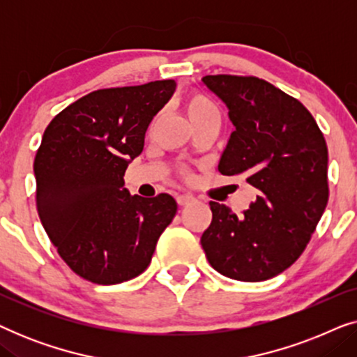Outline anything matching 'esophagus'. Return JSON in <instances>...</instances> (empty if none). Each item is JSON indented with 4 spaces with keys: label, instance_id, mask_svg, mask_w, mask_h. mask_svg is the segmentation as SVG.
Returning a JSON list of instances; mask_svg holds the SVG:
<instances>
[{
    "label": "esophagus",
    "instance_id": "1",
    "mask_svg": "<svg viewBox=\"0 0 357 357\" xmlns=\"http://www.w3.org/2000/svg\"><path fill=\"white\" fill-rule=\"evenodd\" d=\"M195 202V198L192 195H177V203L180 206H187V204H192Z\"/></svg>",
    "mask_w": 357,
    "mask_h": 357
}]
</instances>
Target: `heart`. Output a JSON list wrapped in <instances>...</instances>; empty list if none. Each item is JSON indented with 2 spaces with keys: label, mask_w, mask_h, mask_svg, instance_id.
<instances>
[{
  "label": "heart",
  "mask_w": 357,
  "mask_h": 357,
  "mask_svg": "<svg viewBox=\"0 0 357 357\" xmlns=\"http://www.w3.org/2000/svg\"><path fill=\"white\" fill-rule=\"evenodd\" d=\"M182 109L190 120V123L208 119V116H219L216 105L203 94H190L182 100Z\"/></svg>",
  "instance_id": "heart-1"
}]
</instances>
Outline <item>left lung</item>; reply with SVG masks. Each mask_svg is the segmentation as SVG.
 I'll return each mask as SVG.
<instances>
[{
	"mask_svg": "<svg viewBox=\"0 0 357 357\" xmlns=\"http://www.w3.org/2000/svg\"><path fill=\"white\" fill-rule=\"evenodd\" d=\"M229 110L234 131L219 160L222 175L257 190L241 216L209 202L202 247L214 270L237 281H265L289 268L309 243L328 203V149L310 112L253 76H204Z\"/></svg>",
	"mask_w": 357,
	"mask_h": 357,
	"instance_id": "obj_1",
	"label": "left lung"
}]
</instances>
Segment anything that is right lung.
<instances>
[{"label":"right lung","instance_id":"obj_1","mask_svg":"<svg viewBox=\"0 0 357 357\" xmlns=\"http://www.w3.org/2000/svg\"><path fill=\"white\" fill-rule=\"evenodd\" d=\"M175 81L91 92L47 126L33 160L37 211L60 257L96 284L133 280L149 266L177 203L131 197L123 175Z\"/></svg>","mask_w":357,"mask_h":357}]
</instances>
